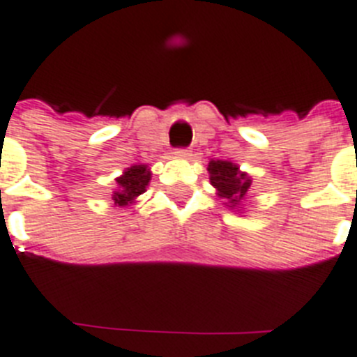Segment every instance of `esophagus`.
I'll return each instance as SVG.
<instances>
[{
    "label": "esophagus",
    "mask_w": 357,
    "mask_h": 357,
    "mask_svg": "<svg viewBox=\"0 0 357 357\" xmlns=\"http://www.w3.org/2000/svg\"><path fill=\"white\" fill-rule=\"evenodd\" d=\"M175 155H176V157H182V158H190L191 157V149L190 148H176Z\"/></svg>",
    "instance_id": "1"
}]
</instances>
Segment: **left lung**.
<instances>
[{
	"label": "left lung",
	"instance_id": "1",
	"mask_svg": "<svg viewBox=\"0 0 357 357\" xmlns=\"http://www.w3.org/2000/svg\"><path fill=\"white\" fill-rule=\"evenodd\" d=\"M208 169L209 181L218 191V197L227 200L229 208L238 206L248 193L251 178L245 173L238 172V166H234L227 160H211Z\"/></svg>",
	"mask_w": 357,
	"mask_h": 357
}]
</instances>
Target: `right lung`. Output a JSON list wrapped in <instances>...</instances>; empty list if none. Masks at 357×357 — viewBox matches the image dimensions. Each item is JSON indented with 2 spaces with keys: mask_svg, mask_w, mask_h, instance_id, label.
<instances>
[{
  "mask_svg": "<svg viewBox=\"0 0 357 357\" xmlns=\"http://www.w3.org/2000/svg\"><path fill=\"white\" fill-rule=\"evenodd\" d=\"M149 178H151V173L146 166L128 167V172H124V175L117 178V190L112 195V199L119 206L132 204L139 195L144 193Z\"/></svg>",
  "mask_w": 357,
  "mask_h": 357,
  "instance_id": "add662e5",
  "label": "right lung"
}]
</instances>
